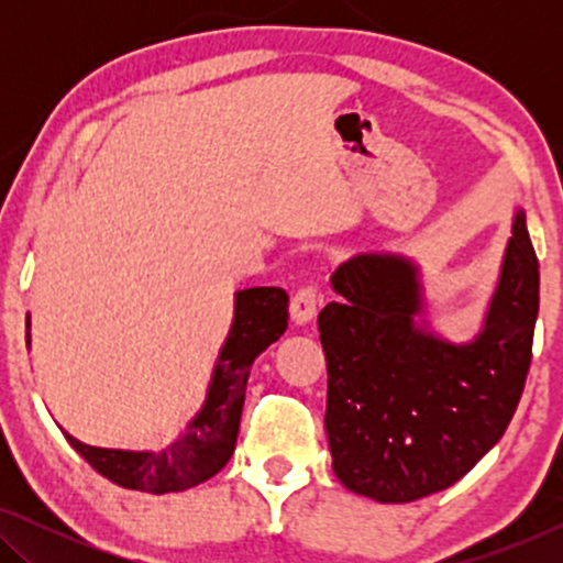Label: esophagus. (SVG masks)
<instances>
[{
    "instance_id": "1",
    "label": "esophagus",
    "mask_w": 563,
    "mask_h": 563,
    "mask_svg": "<svg viewBox=\"0 0 563 563\" xmlns=\"http://www.w3.org/2000/svg\"><path fill=\"white\" fill-rule=\"evenodd\" d=\"M318 302H320V289L318 284L310 282L305 284V287L297 289V295L291 297V320L297 322V325H305V322H310L314 314H318Z\"/></svg>"
}]
</instances>
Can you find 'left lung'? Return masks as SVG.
Instances as JSON below:
<instances>
[{"label": "left lung", "instance_id": "obj_1", "mask_svg": "<svg viewBox=\"0 0 563 563\" xmlns=\"http://www.w3.org/2000/svg\"><path fill=\"white\" fill-rule=\"evenodd\" d=\"M338 302L318 314L328 361L325 430L343 487L376 503L449 489L518 410L533 356L538 258L518 212L479 338L445 343L415 328L418 268L356 256L333 274Z\"/></svg>", "mask_w": 563, "mask_h": 563}]
</instances>
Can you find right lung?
<instances>
[{
    "mask_svg": "<svg viewBox=\"0 0 563 563\" xmlns=\"http://www.w3.org/2000/svg\"><path fill=\"white\" fill-rule=\"evenodd\" d=\"M289 295L282 287H253L235 295V320L214 364L205 407L187 433L164 451L97 449L66 435L84 461L125 489L166 495L210 479L233 456L251 366L266 345L279 341L289 320ZM30 325V322H27ZM30 341V333H27Z\"/></svg>",
    "mask_w": 563,
    "mask_h": 563,
    "instance_id": "obj_1",
    "label": "right lung"
}]
</instances>
